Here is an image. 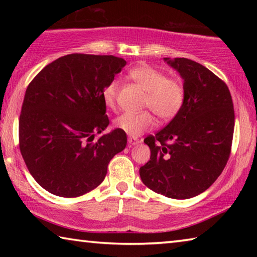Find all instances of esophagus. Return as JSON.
<instances>
[{"label": "esophagus", "mask_w": 257, "mask_h": 257, "mask_svg": "<svg viewBox=\"0 0 257 257\" xmlns=\"http://www.w3.org/2000/svg\"><path fill=\"white\" fill-rule=\"evenodd\" d=\"M139 143V139L137 138V137H128V144L130 145V146H133V145H136V144H138Z\"/></svg>", "instance_id": "esophagus-1"}]
</instances>
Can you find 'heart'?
<instances>
[{
	"instance_id": "1",
	"label": "heart",
	"mask_w": 257,
	"mask_h": 257,
	"mask_svg": "<svg viewBox=\"0 0 257 257\" xmlns=\"http://www.w3.org/2000/svg\"><path fill=\"white\" fill-rule=\"evenodd\" d=\"M130 77L146 92L144 106L151 108L160 119L169 120L182 106L185 88L176 78L167 77L163 71L150 64H139L130 71ZM119 92V81L111 80L103 90V99L108 107H114ZM154 118L150 111L125 112L115 120V127L133 137L153 128Z\"/></svg>"
}]
</instances>
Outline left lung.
Listing matches in <instances>:
<instances>
[{"instance_id": "8db88e82", "label": "left lung", "mask_w": 257, "mask_h": 257, "mask_svg": "<svg viewBox=\"0 0 257 257\" xmlns=\"http://www.w3.org/2000/svg\"><path fill=\"white\" fill-rule=\"evenodd\" d=\"M164 61L184 79L185 98L175 118L144 139L151 160L139 175L155 193L187 199L205 191L228 162L233 103L225 82L202 64L185 58Z\"/></svg>"}]
</instances>
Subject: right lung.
<instances>
[{
  "label": "right lung",
  "mask_w": 257,
  "mask_h": 257,
  "mask_svg": "<svg viewBox=\"0 0 257 257\" xmlns=\"http://www.w3.org/2000/svg\"><path fill=\"white\" fill-rule=\"evenodd\" d=\"M125 63L113 55L68 54L30 81L19 147L30 175L51 194L78 197L96 188L113 156L124 150L122 130L95 137L110 123L103 90Z\"/></svg>",
  "instance_id": "right-lung-1"
}]
</instances>
